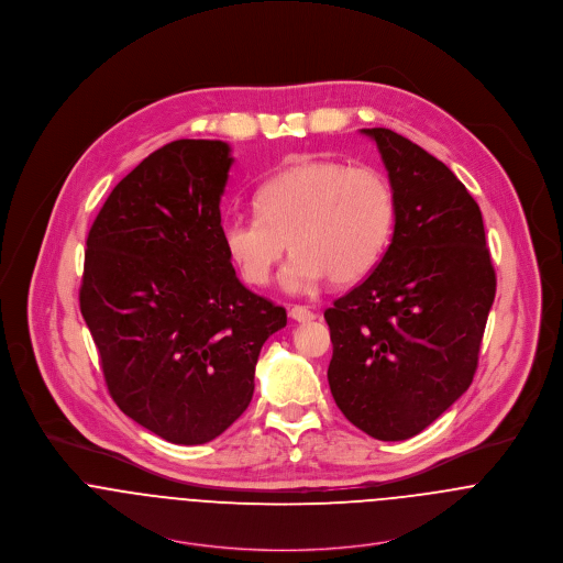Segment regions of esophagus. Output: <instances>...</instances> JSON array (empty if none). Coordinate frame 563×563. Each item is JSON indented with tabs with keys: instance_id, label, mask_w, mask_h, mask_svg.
Listing matches in <instances>:
<instances>
[{
	"instance_id": "obj_1",
	"label": "esophagus",
	"mask_w": 563,
	"mask_h": 563,
	"mask_svg": "<svg viewBox=\"0 0 563 563\" xmlns=\"http://www.w3.org/2000/svg\"><path fill=\"white\" fill-rule=\"evenodd\" d=\"M290 319L299 322H310L317 319V314L312 310H308L306 306H292L290 308Z\"/></svg>"
}]
</instances>
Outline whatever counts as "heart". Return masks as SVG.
I'll list each match as a JSON object with an SVG mask.
<instances>
[{
    "label": "heart",
    "mask_w": 563,
    "mask_h": 563,
    "mask_svg": "<svg viewBox=\"0 0 563 563\" xmlns=\"http://www.w3.org/2000/svg\"><path fill=\"white\" fill-rule=\"evenodd\" d=\"M257 217H228L221 239L228 257L251 286H266L286 249L282 273L288 292H310L322 279L353 284L379 260L395 225L388 179L366 166L303 161L260 184Z\"/></svg>",
    "instance_id": "obj_1"
}]
</instances>
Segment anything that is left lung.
<instances>
[{
    "mask_svg": "<svg viewBox=\"0 0 563 563\" xmlns=\"http://www.w3.org/2000/svg\"><path fill=\"white\" fill-rule=\"evenodd\" d=\"M362 134L386 164L395 232L375 271L324 310L327 379L357 429L397 442L473 384L496 273L482 210L455 173L393 130Z\"/></svg>",
    "mask_w": 563,
    "mask_h": 563,
    "instance_id": "8db88e82",
    "label": "left lung"
}]
</instances>
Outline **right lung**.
I'll use <instances>...</instances> for the list:
<instances>
[{"label": "right lung", "mask_w": 563, "mask_h": 563, "mask_svg": "<svg viewBox=\"0 0 563 563\" xmlns=\"http://www.w3.org/2000/svg\"><path fill=\"white\" fill-rule=\"evenodd\" d=\"M223 141H173L110 192L84 253L80 310L119 409L173 444L221 435L253 397L286 310L244 288L221 239Z\"/></svg>", "instance_id": "add662e5"}]
</instances>
